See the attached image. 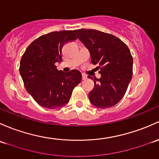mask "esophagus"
Instances as JSON below:
<instances>
[{
	"mask_svg": "<svg viewBox=\"0 0 159 159\" xmlns=\"http://www.w3.org/2000/svg\"><path fill=\"white\" fill-rule=\"evenodd\" d=\"M86 79H87V76H86V75H85V74H83V80H85Z\"/></svg>",
	"mask_w": 159,
	"mask_h": 159,
	"instance_id": "esophagus-1",
	"label": "esophagus"
}]
</instances>
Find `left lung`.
Here are the masks:
<instances>
[{"mask_svg": "<svg viewBox=\"0 0 159 159\" xmlns=\"http://www.w3.org/2000/svg\"><path fill=\"white\" fill-rule=\"evenodd\" d=\"M73 31L89 51L92 63L100 69L99 80L88 76L95 83L89 101L101 109L115 106L122 99L132 80L133 59L130 50L112 34L87 29Z\"/></svg>", "mask_w": 159, "mask_h": 159, "instance_id": "8db88e82", "label": "left lung"}]
</instances>
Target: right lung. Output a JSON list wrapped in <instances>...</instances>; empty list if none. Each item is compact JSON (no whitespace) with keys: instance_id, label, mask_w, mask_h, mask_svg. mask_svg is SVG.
<instances>
[{"instance_id":"add662e5","label":"right lung","mask_w":159,"mask_h":159,"mask_svg":"<svg viewBox=\"0 0 159 159\" xmlns=\"http://www.w3.org/2000/svg\"><path fill=\"white\" fill-rule=\"evenodd\" d=\"M76 38L72 30L49 33L33 41L22 56L20 73L27 91L40 106L47 109L65 106L81 82L79 70L64 73L55 65L62 62L63 45Z\"/></svg>"}]
</instances>
